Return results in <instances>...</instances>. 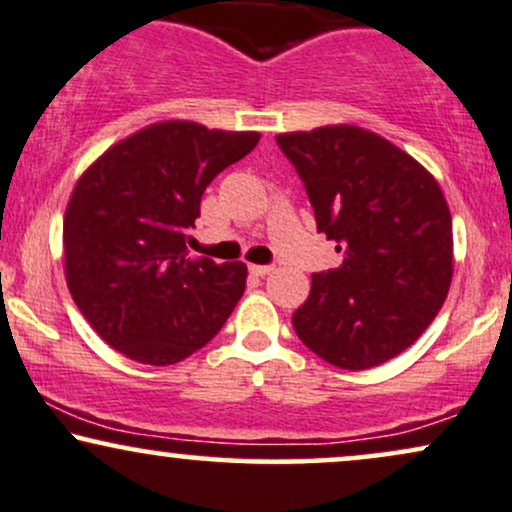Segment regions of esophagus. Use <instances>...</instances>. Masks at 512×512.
Listing matches in <instances>:
<instances>
[{
	"label": "esophagus",
	"instance_id": "esophagus-1",
	"mask_svg": "<svg viewBox=\"0 0 512 512\" xmlns=\"http://www.w3.org/2000/svg\"><path fill=\"white\" fill-rule=\"evenodd\" d=\"M269 272H274L272 264H250V274H255V276H267Z\"/></svg>",
	"mask_w": 512,
	"mask_h": 512
}]
</instances>
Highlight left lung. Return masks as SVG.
Here are the masks:
<instances>
[{
	"mask_svg": "<svg viewBox=\"0 0 512 512\" xmlns=\"http://www.w3.org/2000/svg\"><path fill=\"white\" fill-rule=\"evenodd\" d=\"M341 267L312 274L293 312L300 341L343 369H369L410 348L453 279V224L439 183L410 155L357 126L283 133Z\"/></svg>",
	"mask_w": 512,
	"mask_h": 512,
	"instance_id": "8db88e82",
	"label": "left lung"
}]
</instances>
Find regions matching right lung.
<instances>
[{
    "label": "right lung",
    "mask_w": 512,
    "mask_h": 512,
    "mask_svg": "<svg viewBox=\"0 0 512 512\" xmlns=\"http://www.w3.org/2000/svg\"><path fill=\"white\" fill-rule=\"evenodd\" d=\"M260 133L193 121L147 126L80 176L64 217L66 283L109 346L143 365H174L219 334L245 291L243 262L188 260L202 193Z\"/></svg>",
    "instance_id": "obj_1"
}]
</instances>
